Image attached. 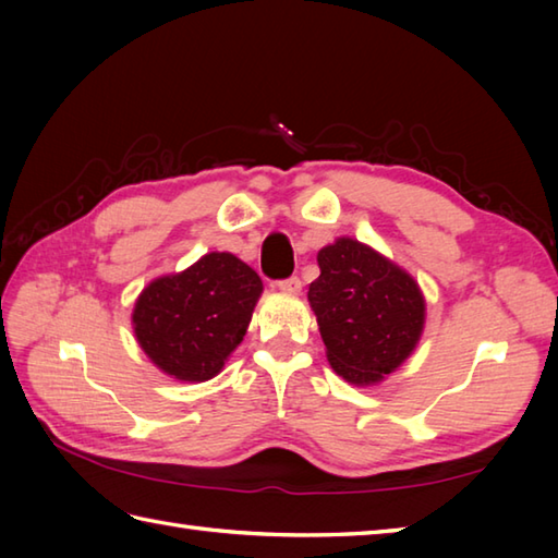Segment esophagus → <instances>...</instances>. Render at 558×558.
Instances as JSON below:
<instances>
[{
    "label": "esophagus",
    "mask_w": 558,
    "mask_h": 558,
    "mask_svg": "<svg viewBox=\"0 0 558 558\" xmlns=\"http://www.w3.org/2000/svg\"><path fill=\"white\" fill-rule=\"evenodd\" d=\"M278 290H280L282 294H300V292H302V280H300L298 276H292V278H288V280H280V282H278Z\"/></svg>",
    "instance_id": "1"
}]
</instances>
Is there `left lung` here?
Masks as SVG:
<instances>
[{"label": "left lung", "instance_id": "8db88e82", "mask_svg": "<svg viewBox=\"0 0 558 558\" xmlns=\"http://www.w3.org/2000/svg\"><path fill=\"white\" fill-rule=\"evenodd\" d=\"M310 304L330 366L354 386L381 384L417 348L424 294L410 272L372 246L340 236L316 256Z\"/></svg>", "mask_w": 558, "mask_h": 558}]
</instances>
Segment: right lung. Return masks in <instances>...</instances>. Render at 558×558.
Instances as JSON below:
<instances>
[{
	"label": "right lung",
	"instance_id": "right-lung-1",
	"mask_svg": "<svg viewBox=\"0 0 558 558\" xmlns=\"http://www.w3.org/2000/svg\"><path fill=\"white\" fill-rule=\"evenodd\" d=\"M264 282L244 260L210 252L182 272L148 282L134 304L141 350L177 381H208L244 340Z\"/></svg>",
	"mask_w": 558,
	"mask_h": 558
}]
</instances>
